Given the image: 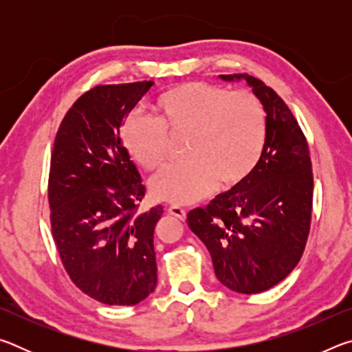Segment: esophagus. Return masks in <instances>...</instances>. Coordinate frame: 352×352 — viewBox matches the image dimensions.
<instances>
[{"mask_svg": "<svg viewBox=\"0 0 352 352\" xmlns=\"http://www.w3.org/2000/svg\"><path fill=\"white\" fill-rule=\"evenodd\" d=\"M169 214L170 216H175V217H178L180 220H184L186 219V210H183L182 206H178V205H172V206H169Z\"/></svg>", "mask_w": 352, "mask_h": 352, "instance_id": "obj_1", "label": "esophagus"}]
</instances>
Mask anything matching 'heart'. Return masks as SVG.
I'll list each match as a JSON object with an SVG mask.
<instances>
[{
    "mask_svg": "<svg viewBox=\"0 0 352 352\" xmlns=\"http://www.w3.org/2000/svg\"><path fill=\"white\" fill-rule=\"evenodd\" d=\"M157 121L130 116L122 126L127 152L146 170L162 169L169 137L189 135L188 160L153 178L155 199L189 205L219 184L233 188L254 170L267 140V113L256 94L186 82L164 91L153 105Z\"/></svg>",
    "mask_w": 352,
    "mask_h": 352,
    "instance_id": "1",
    "label": "heart"
}]
</instances>
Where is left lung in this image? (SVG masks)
<instances>
[{
  "instance_id": "left-lung-1",
  "label": "left lung",
  "mask_w": 352,
  "mask_h": 352,
  "mask_svg": "<svg viewBox=\"0 0 352 352\" xmlns=\"http://www.w3.org/2000/svg\"><path fill=\"white\" fill-rule=\"evenodd\" d=\"M220 79L252 87L267 113V140L252 174L190 211L188 225L206 245L220 283L237 294H261L281 283L305 252L314 199L311 153L275 90L245 73Z\"/></svg>"
}]
</instances>
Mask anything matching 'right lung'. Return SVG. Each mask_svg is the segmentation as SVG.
I'll list each match as a JSON object with an SVG mask.
<instances>
[{
    "label": "right lung",
    "mask_w": 352,
    "mask_h": 352,
    "mask_svg": "<svg viewBox=\"0 0 352 352\" xmlns=\"http://www.w3.org/2000/svg\"><path fill=\"white\" fill-rule=\"evenodd\" d=\"M152 80L98 85L65 115L51 153V231L71 281L109 306H133L157 287L153 233L163 206L138 208L146 186L121 126Z\"/></svg>",
    "instance_id": "right-lung-1"
}]
</instances>
